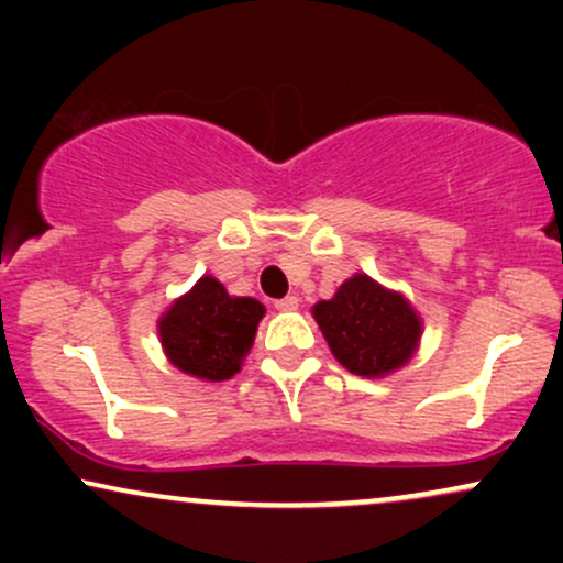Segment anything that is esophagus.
Masks as SVG:
<instances>
[{
    "label": "esophagus",
    "instance_id": "1",
    "mask_svg": "<svg viewBox=\"0 0 563 563\" xmlns=\"http://www.w3.org/2000/svg\"><path fill=\"white\" fill-rule=\"evenodd\" d=\"M275 309H280V312H296L299 309V299L296 296H286V299L275 301Z\"/></svg>",
    "mask_w": 563,
    "mask_h": 563
}]
</instances>
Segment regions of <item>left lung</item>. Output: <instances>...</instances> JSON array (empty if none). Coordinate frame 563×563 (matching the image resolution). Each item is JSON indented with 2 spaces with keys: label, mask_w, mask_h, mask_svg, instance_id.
Listing matches in <instances>:
<instances>
[{
  "label": "left lung",
  "mask_w": 563,
  "mask_h": 563,
  "mask_svg": "<svg viewBox=\"0 0 563 563\" xmlns=\"http://www.w3.org/2000/svg\"><path fill=\"white\" fill-rule=\"evenodd\" d=\"M312 318L333 357L354 376H391L421 346L423 320L416 307L365 273L341 283L333 299L314 303Z\"/></svg>",
  "instance_id": "1"
}]
</instances>
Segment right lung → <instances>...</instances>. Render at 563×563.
<instances>
[{
	"label": "right lung",
	"mask_w": 563,
	"mask_h": 563,
	"mask_svg": "<svg viewBox=\"0 0 563 563\" xmlns=\"http://www.w3.org/2000/svg\"><path fill=\"white\" fill-rule=\"evenodd\" d=\"M264 312L262 301L230 296L217 277L203 275L158 318L161 349L185 376L228 380L241 373Z\"/></svg>",
	"instance_id": "obj_1"
}]
</instances>
